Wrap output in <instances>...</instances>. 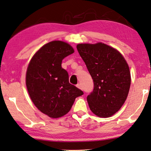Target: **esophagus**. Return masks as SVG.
Returning <instances> with one entry per match:
<instances>
[{
    "instance_id": "1",
    "label": "esophagus",
    "mask_w": 151,
    "mask_h": 151,
    "mask_svg": "<svg viewBox=\"0 0 151 151\" xmlns=\"http://www.w3.org/2000/svg\"><path fill=\"white\" fill-rule=\"evenodd\" d=\"M76 87H78V88H79V89H82V87H81V84H79V83L77 84Z\"/></svg>"
}]
</instances>
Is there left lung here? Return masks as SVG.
<instances>
[{
  "label": "left lung",
  "mask_w": 151,
  "mask_h": 151,
  "mask_svg": "<svg viewBox=\"0 0 151 151\" xmlns=\"http://www.w3.org/2000/svg\"><path fill=\"white\" fill-rule=\"evenodd\" d=\"M77 49L93 79V90L87 97L90 109L99 117H110L120 109L128 95V65L117 50L102 42L79 44Z\"/></svg>",
  "instance_id": "left-lung-1"
}]
</instances>
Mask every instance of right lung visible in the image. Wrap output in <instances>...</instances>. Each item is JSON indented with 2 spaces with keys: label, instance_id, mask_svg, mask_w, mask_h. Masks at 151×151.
Returning a JSON list of instances; mask_svg holds the SVG:
<instances>
[{
  "label": "right lung",
  "instance_id": "right-lung-1",
  "mask_svg": "<svg viewBox=\"0 0 151 151\" xmlns=\"http://www.w3.org/2000/svg\"><path fill=\"white\" fill-rule=\"evenodd\" d=\"M73 48L60 41L42 47L31 60L26 73L27 89L34 104L50 118L69 112L75 99L83 92L69 82V76L62 68V60L73 53Z\"/></svg>",
  "mask_w": 151,
  "mask_h": 151
}]
</instances>
